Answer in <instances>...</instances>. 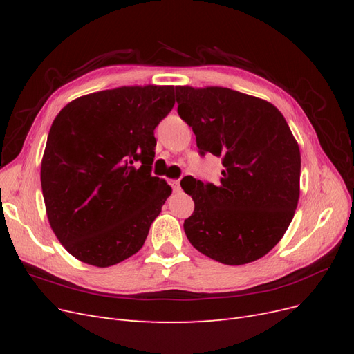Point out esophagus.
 I'll return each mask as SVG.
<instances>
[{
  "label": "esophagus",
  "instance_id": "obj_1",
  "mask_svg": "<svg viewBox=\"0 0 354 354\" xmlns=\"http://www.w3.org/2000/svg\"><path fill=\"white\" fill-rule=\"evenodd\" d=\"M169 185H171V187H173V190L174 192H180V180H171L169 181Z\"/></svg>",
  "mask_w": 354,
  "mask_h": 354
}]
</instances>
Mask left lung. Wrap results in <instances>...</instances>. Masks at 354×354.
I'll return each mask as SVG.
<instances>
[{
	"instance_id": "1",
	"label": "left lung",
	"mask_w": 354,
	"mask_h": 354,
	"mask_svg": "<svg viewBox=\"0 0 354 354\" xmlns=\"http://www.w3.org/2000/svg\"><path fill=\"white\" fill-rule=\"evenodd\" d=\"M177 112L199 153L221 156L220 183L185 189L195 211L190 243L229 266L261 259L282 239L299 198L301 156L283 115L263 99L223 87H176Z\"/></svg>"
}]
</instances>
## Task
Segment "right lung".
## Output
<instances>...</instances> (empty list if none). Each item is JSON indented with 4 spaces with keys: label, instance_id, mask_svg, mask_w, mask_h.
<instances>
[{
    "label": "right lung",
    "instance_id": "1",
    "mask_svg": "<svg viewBox=\"0 0 354 354\" xmlns=\"http://www.w3.org/2000/svg\"><path fill=\"white\" fill-rule=\"evenodd\" d=\"M174 103L173 85L120 87L72 100L53 121L42 196L53 232L75 259L109 267L143 246L173 192L151 169L153 130Z\"/></svg>",
    "mask_w": 354,
    "mask_h": 354
}]
</instances>
